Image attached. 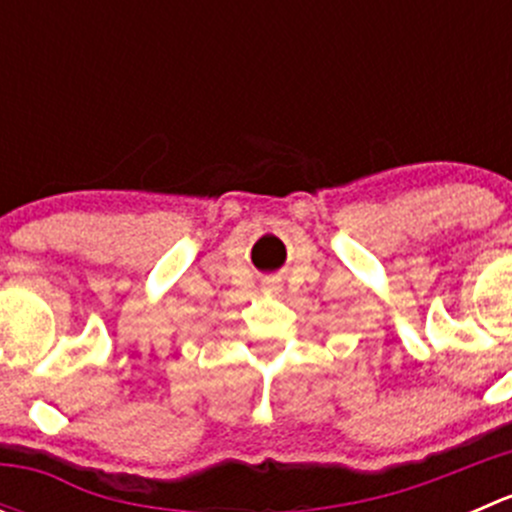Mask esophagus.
<instances>
[{"label":"esophagus","mask_w":512,"mask_h":512,"mask_svg":"<svg viewBox=\"0 0 512 512\" xmlns=\"http://www.w3.org/2000/svg\"><path fill=\"white\" fill-rule=\"evenodd\" d=\"M270 287H272V289H277V287H275V285H270Z\"/></svg>","instance_id":"obj_1"}]
</instances>
